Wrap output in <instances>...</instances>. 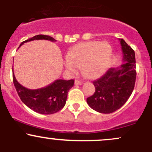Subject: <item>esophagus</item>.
Here are the masks:
<instances>
[{
	"instance_id": "1",
	"label": "esophagus",
	"mask_w": 152,
	"mask_h": 152,
	"mask_svg": "<svg viewBox=\"0 0 152 152\" xmlns=\"http://www.w3.org/2000/svg\"><path fill=\"white\" fill-rule=\"evenodd\" d=\"M75 85H82V84H83V82H80V81H78V80H76L75 81Z\"/></svg>"
}]
</instances>
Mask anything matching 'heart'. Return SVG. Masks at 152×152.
I'll return each mask as SVG.
<instances>
[{
	"instance_id": "b5f03b06",
	"label": "heart",
	"mask_w": 152,
	"mask_h": 152,
	"mask_svg": "<svg viewBox=\"0 0 152 152\" xmlns=\"http://www.w3.org/2000/svg\"><path fill=\"white\" fill-rule=\"evenodd\" d=\"M113 56V48L107 41L80 42L72 48L64 61L69 73H76L82 67L89 79H96L107 70Z\"/></svg>"
}]
</instances>
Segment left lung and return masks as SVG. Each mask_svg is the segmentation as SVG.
<instances>
[{
    "label": "left lung",
    "mask_w": 152,
    "mask_h": 152,
    "mask_svg": "<svg viewBox=\"0 0 152 152\" xmlns=\"http://www.w3.org/2000/svg\"><path fill=\"white\" fill-rule=\"evenodd\" d=\"M123 53V63L111 67L93 82L96 90L87 99V104L100 113H112L120 109L132 93L136 80L135 53L123 39H119Z\"/></svg>",
    "instance_id": "obj_1"
}]
</instances>
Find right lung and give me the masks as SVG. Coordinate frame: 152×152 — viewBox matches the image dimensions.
Here are the masks:
<instances>
[{"label":"right lung","instance_id":"obj_1","mask_svg":"<svg viewBox=\"0 0 152 152\" xmlns=\"http://www.w3.org/2000/svg\"><path fill=\"white\" fill-rule=\"evenodd\" d=\"M38 39H46L51 42L56 41L54 38L48 35L39 34L22 42L19 48L25 42ZM12 73L14 85L23 103L31 110L43 115L53 114L62 110L66 103L67 93L74 84L73 79H56L46 87L31 90L21 85L17 81L13 70Z\"/></svg>","mask_w":152,"mask_h":152}]
</instances>
